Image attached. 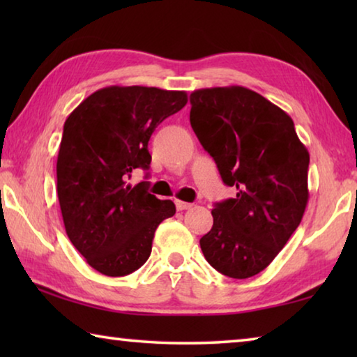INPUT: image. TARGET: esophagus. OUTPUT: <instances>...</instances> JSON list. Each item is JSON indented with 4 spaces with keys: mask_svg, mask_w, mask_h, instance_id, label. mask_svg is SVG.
Here are the masks:
<instances>
[{
    "mask_svg": "<svg viewBox=\"0 0 357 357\" xmlns=\"http://www.w3.org/2000/svg\"><path fill=\"white\" fill-rule=\"evenodd\" d=\"M174 204H176L178 211H185V209H190L193 206L192 203H185V202H181V200H174Z\"/></svg>",
    "mask_w": 357,
    "mask_h": 357,
    "instance_id": "esophagus-1",
    "label": "esophagus"
}]
</instances>
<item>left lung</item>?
I'll return each mask as SVG.
<instances>
[{"mask_svg": "<svg viewBox=\"0 0 357 357\" xmlns=\"http://www.w3.org/2000/svg\"><path fill=\"white\" fill-rule=\"evenodd\" d=\"M190 126L236 197L217 203L200 239L206 261L231 279L268 268L299 227L309 202V151L288 114L244 86L190 94Z\"/></svg>", "mask_w": 357, "mask_h": 357, "instance_id": "8db88e82", "label": "left lung"}]
</instances>
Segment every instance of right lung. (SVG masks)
Masks as SVG:
<instances>
[{
    "label": "right lung",
    "mask_w": 357,
    "mask_h": 357,
    "mask_svg": "<svg viewBox=\"0 0 357 357\" xmlns=\"http://www.w3.org/2000/svg\"><path fill=\"white\" fill-rule=\"evenodd\" d=\"M187 104L185 91L107 86L88 96L64 123L56 162L58 200L66 233L86 263L123 277L146 263L155 228L174 215L148 183H128L148 170V142L165 118Z\"/></svg>",
    "instance_id": "obj_1"
}]
</instances>
